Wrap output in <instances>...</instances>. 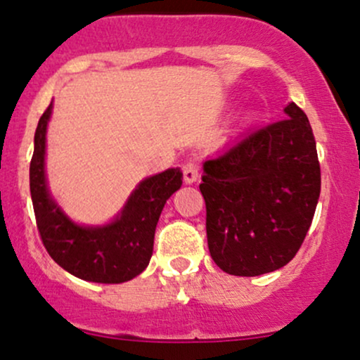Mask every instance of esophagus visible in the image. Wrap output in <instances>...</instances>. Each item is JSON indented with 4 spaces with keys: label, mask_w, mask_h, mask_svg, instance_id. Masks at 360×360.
<instances>
[{
    "label": "esophagus",
    "mask_w": 360,
    "mask_h": 360,
    "mask_svg": "<svg viewBox=\"0 0 360 360\" xmlns=\"http://www.w3.org/2000/svg\"><path fill=\"white\" fill-rule=\"evenodd\" d=\"M183 177H184V183L188 184H193L194 181H198V177H200V166H198V162H194V160H188V162L183 166Z\"/></svg>",
    "instance_id": "1"
}]
</instances>
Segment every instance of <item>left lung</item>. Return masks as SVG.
Instances as JSON below:
<instances>
[{
	"label": "left lung",
	"mask_w": 360,
	"mask_h": 360,
	"mask_svg": "<svg viewBox=\"0 0 360 360\" xmlns=\"http://www.w3.org/2000/svg\"><path fill=\"white\" fill-rule=\"evenodd\" d=\"M284 113L203 164L208 249L226 274L281 269L311 225L321 186L316 142L300 106L289 103Z\"/></svg>",
	"instance_id": "obj_1"
}]
</instances>
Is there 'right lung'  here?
I'll list each match as a JSON object with an SVG mask.
<instances>
[{"label":"right lung","mask_w":360,"mask_h":360,"mask_svg":"<svg viewBox=\"0 0 360 360\" xmlns=\"http://www.w3.org/2000/svg\"><path fill=\"white\" fill-rule=\"evenodd\" d=\"M52 103L39 120L30 162V193L37 229L49 255L76 278L118 284L148 266L155 226L172 193L183 184L179 167L150 176L137 186L122 213L108 225L82 226L69 220L49 194L45 179V134Z\"/></svg>","instance_id":"add662e5"}]
</instances>
